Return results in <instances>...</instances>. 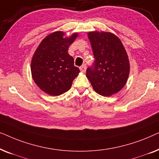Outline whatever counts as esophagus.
Masks as SVG:
<instances>
[{"label":"esophagus","instance_id":"34e87169","mask_svg":"<svg viewBox=\"0 0 159 159\" xmlns=\"http://www.w3.org/2000/svg\"><path fill=\"white\" fill-rule=\"evenodd\" d=\"M80 71H82V72H85V71H86V66H85V65H82V66H80Z\"/></svg>","mask_w":159,"mask_h":159}]
</instances>
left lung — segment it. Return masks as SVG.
<instances>
[{
    "label": "left lung",
    "instance_id": "8db88e82",
    "mask_svg": "<svg viewBox=\"0 0 159 159\" xmlns=\"http://www.w3.org/2000/svg\"><path fill=\"white\" fill-rule=\"evenodd\" d=\"M94 64L88 68L86 76L98 94L111 96L127 83L129 61L124 45L118 37L109 32H89Z\"/></svg>",
    "mask_w": 159,
    "mask_h": 159
}]
</instances>
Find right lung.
<instances>
[{"label":"right lung","instance_id":"obj_1","mask_svg":"<svg viewBox=\"0 0 159 159\" xmlns=\"http://www.w3.org/2000/svg\"><path fill=\"white\" fill-rule=\"evenodd\" d=\"M75 32L66 37L57 31L41 41L31 61L34 82L41 90L53 96L66 93L71 88L80 69L74 65V58L68 53L69 47L77 38Z\"/></svg>","mask_w":159,"mask_h":159}]
</instances>
